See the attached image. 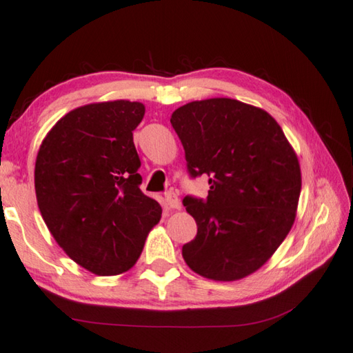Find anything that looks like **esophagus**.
I'll list each match as a JSON object with an SVG mask.
<instances>
[{
  "instance_id": "1",
  "label": "esophagus",
  "mask_w": 353,
  "mask_h": 353,
  "mask_svg": "<svg viewBox=\"0 0 353 353\" xmlns=\"http://www.w3.org/2000/svg\"><path fill=\"white\" fill-rule=\"evenodd\" d=\"M165 203H166V207L171 208V210L181 208V201H179V197L174 193H166L165 194Z\"/></svg>"
}]
</instances>
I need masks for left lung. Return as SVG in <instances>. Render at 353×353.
Returning <instances> with one entry per match:
<instances>
[{
	"mask_svg": "<svg viewBox=\"0 0 353 353\" xmlns=\"http://www.w3.org/2000/svg\"><path fill=\"white\" fill-rule=\"evenodd\" d=\"M170 121L190 176H208L210 185L205 201L183 199L197 223L183 259L203 278H245L272 258L296 217V152L270 114L239 100L191 101Z\"/></svg>",
	"mask_w": 353,
	"mask_h": 353,
	"instance_id": "8db88e82",
	"label": "left lung"
}]
</instances>
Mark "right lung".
<instances>
[{
    "mask_svg": "<svg viewBox=\"0 0 353 353\" xmlns=\"http://www.w3.org/2000/svg\"><path fill=\"white\" fill-rule=\"evenodd\" d=\"M143 115L139 101L80 106L57 121L37 154V202L49 232L99 276L130 270L162 217L159 202L139 188L132 131Z\"/></svg>",
    "mask_w": 353,
    "mask_h": 353,
    "instance_id": "add662e5",
    "label": "right lung"
}]
</instances>
